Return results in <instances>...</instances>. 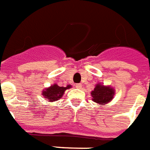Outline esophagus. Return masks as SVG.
I'll return each mask as SVG.
<instances>
[{
  "label": "esophagus",
  "mask_w": 150,
  "mask_h": 150,
  "mask_svg": "<svg viewBox=\"0 0 150 150\" xmlns=\"http://www.w3.org/2000/svg\"><path fill=\"white\" fill-rule=\"evenodd\" d=\"M76 88H81V87H82V84H81V83H80V84H76Z\"/></svg>",
  "instance_id": "obj_1"
}]
</instances>
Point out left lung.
<instances>
[{
	"mask_svg": "<svg viewBox=\"0 0 150 150\" xmlns=\"http://www.w3.org/2000/svg\"><path fill=\"white\" fill-rule=\"evenodd\" d=\"M93 100L98 104L108 103L112 100L114 95V90L110 86H104L98 84L91 92Z\"/></svg>",
	"mask_w": 150,
	"mask_h": 150,
	"instance_id": "left-lung-1",
	"label": "left lung"
}]
</instances>
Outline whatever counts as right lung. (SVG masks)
<instances>
[{
	"instance_id": "right-lung-1",
	"label": "right lung",
	"mask_w": 150,
	"mask_h": 150,
	"mask_svg": "<svg viewBox=\"0 0 150 150\" xmlns=\"http://www.w3.org/2000/svg\"><path fill=\"white\" fill-rule=\"evenodd\" d=\"M69 88H71V86H67V87H61L57 85H53L50 86V88H46L42 94L46 99L50 100V101H55L62 98L64 94V90Z\"/></svg>"
}]
</instances>
